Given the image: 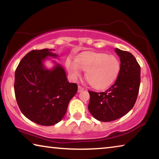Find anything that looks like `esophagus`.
<instances>
[{
    "instance_id": "1",
    "label": "esophagus",
    "mask_w": 159,
    "mask_h": 159,
    "mask_svg": "<svg viewBox=\"0 0 159 159\" xmlns=\"http://www.w3.org/2000/svg\"><path fill=\"white\" fill-rule=\"evenodd\" d=\"M84 89H85L84 88H83V87H81V86L79 85V87H78V92H79V93L82 92L83 90H84Z\"/></svg>"
}]
</instances>
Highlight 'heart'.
Returning <instances> with one entry per match:
<instances>
[{
  "mask_svg": "<svg viewBox=\"0 0 159 159\" xmlns=\"http://www.w3.org/2000/svg\"><path fill=\"white\" fill-rule=\"evenodd\" d=\"M66 66L74 79L79 78L81 71H85L86 79L94 88L104 90L115 81L120 71V62L114 55L104 52H92L76 59V63L70 60Z\"/></svg>",
  "mask_w": 159,
  "mask_h": 159,
  "instance_id": "b5f03b06",
  "label": "heart"
}]
</instances>
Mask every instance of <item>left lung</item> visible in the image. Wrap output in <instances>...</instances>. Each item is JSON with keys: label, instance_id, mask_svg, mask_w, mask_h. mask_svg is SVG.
<instances>
[{"label": "left lung", "instance_id": "left-lung-1", "mask_svg": "<svg viewBox=\"0 0 159 159\" xmlns=\"http://www.w3.org/2000/svg\"><path fill=\"white\" fill-rule=\"evenodd\" d=\"M120 60L115 83L105 92L88 91V110L97 120L109 122L123 116L133 109L140 85V66L130 52L115 48Z\"/></svg>", "mask_w": 159, "mask_h": 159}]
</instances>
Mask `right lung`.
Masks as SVG:
<instances>
[{"mask_svg":"<svg viewBox=\"0 0 159 159\" xmlns=\"http://www.w3.org/2000/svg\"><path fill=\"white\" fill-rule=\"evenodd\" d=\"M49 49L34 50L21 59L15 74L14 89L21 111L31 121L55 125L62 119L69 101L76 95V83H70L62 66H44L48 57H57Z\"/></svg>","mask_w":159,"mask_h":159,"instance_id":"right-lung-1","label":"right lung"}]
</instances>
